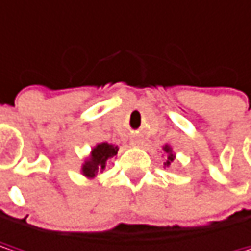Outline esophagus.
Returning <instances> with one entry per match:
<instances>
[{
	"mask_svg": "<svg viewBox=\"0 0 251 251\" xmlns=\"http://www.w3.org/2000/svg\"><path fill=\"white\" fill-rule=\"evenodd\" d=\"M130 142H132L133 145H141V139H139V138H136V136H135V138H132V141H130Z\"/></svg>",
	"mask_w": 251,
	"mask_h": 251,
	"instance_id": "obj_1",
	"label": "esophagus"
}]
</instances>
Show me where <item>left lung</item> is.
Instances as JSON below:
<instances>
[{
  "instance_id": "obj_1",
  "label": "left lung",
  "mask_w": 251,
  "mask_h": 251,
  "mask_svg": "<svg viewBox=\"0 0 251 251\" xmlns=\"http://www.w3.org/2000/svg\"><path fill=\"white\" fill-rule=\"evenodd\" d=\"M164 151H165V152L168 153V159H167V162H165V165L168 167V165L171 164L172 161H174V153H171V148H170L168 145H165V147H164Z\"/></svg>"
}]
</instances>
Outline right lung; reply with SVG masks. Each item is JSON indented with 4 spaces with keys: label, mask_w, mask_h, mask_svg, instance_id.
Returning <instances> with one entry per match:
<instances>
[{
    "label": "right lung",
    "mask_w": 251,
    "mask_h": 251,
    "mask_svg": "<svg viewBox=\"0 0 251 251\" xmlns=\"http://www.w3.org/2000/svg\"><path fill=\"white\" fill-rule=\"evenodd\" d=\"M116 153H118V147H113L107 142H102V144L96 145L92 149L90 158L83 164V168H81L83 175H86L87 178H93L98 174V171L104 170L107 159L113 158Z\"/></svg>",
    "instance_id": "obj_1"
}]
</instances>
